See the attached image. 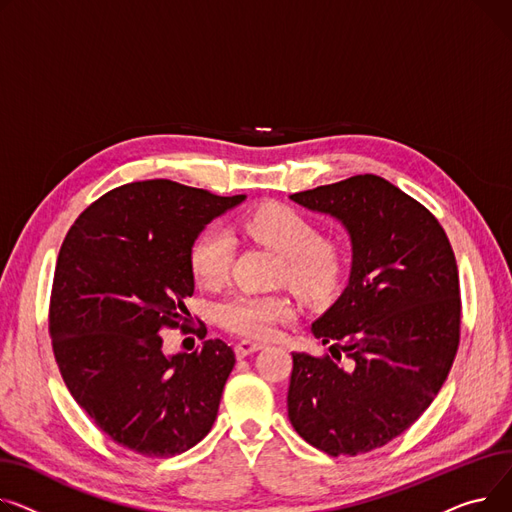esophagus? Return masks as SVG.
Returning <instances> with one entry per match:
<instances>
[{"mask_svg": "<svg viewBox=\"0 0 512 512\" xmlns=\"http://www.w3.org/2000/svg\"><path fill=\"white\" fill-rule=\"evenodd\" d=\"M264 345L262 343H252V341H242V343H237L235 345V355L242 359V357H248V355H252V353H256V351H260Z\"/></svg>", "mask_w": 512, "mask_h": 512, "instance_id": "34e87169", "label": "esophagus"}]
</instances>
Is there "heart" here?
<instances>
[{
    "label": "heart",
    "instance_id": "heart-1",
    "mask_svg": "<svg viewBox=\"0 0 512 512\" xmlns=\"http://www.w3.org/2000/svg\"><path fill=\"white\" fill-rule=\"evenodd\" d=\"M242 229L258 244L281 256L279 279L306 304H322L333 295L345 270V248L337 237L318 235L316 225L287 204H264L242 219ZM235 254L233 237L208 227L190 250V268L204 289L221 287ZM293 308L281 293L242 291L219 306V322L229 333L262 341L277 324L291 320Z\"/></svg>",
    "mask_w": 512,
    "mask_h": 512
}]
</instances>
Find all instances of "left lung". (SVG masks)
I'll return each mask as SVG.
<instances>
[{
	"instance_id": "left-lung-1",
	"label": "left lung",
	"mask_w": 512,
	"mask_h": 512,
	"mask_svg": "<svg viewBox=\"0 0 512 512\" xmlns=\"http://www.w3.org/2000/svg\"><path fill=\"white\" fill-rule=\"evenodd\" d=\"M291 200L339 219L353 246L349 285L312 324L334 357L293 353L291 426L330 457L364 455L411 428L453 368L461 339L455 252L424 204L372 173Z\"/></svg>"
}]
</instances>
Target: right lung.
Segmentation results:
<instances>
[{"label": "right lung", "mask_w": 512, "mask_h": 512, "mask_svg": "<svg viewBox=\"0 0 512 512\" xmlns=\"http://www.w3.org/2000/svg\"><path fill=\"white\" fill-rule=\"evenodd\" d=\"M246 196L148 179L119 186L70 227L49 302V337L74 401L117 444L144 457L182 455L213 428L233 349L208 339L163 353L188 328L190 250L206 223ZM186 333L206 337V326Z\"/></svg>", "instance_id": "obj_1"}]
</instances>
